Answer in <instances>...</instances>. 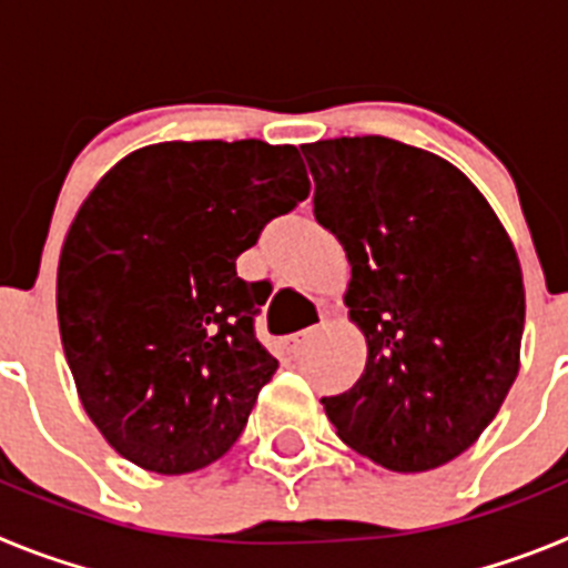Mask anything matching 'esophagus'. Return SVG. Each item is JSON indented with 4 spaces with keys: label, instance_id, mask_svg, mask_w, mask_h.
I'll use <instances>...</instances> for the list:
<instances>
[{
    "label": "esophagus",
    "instance_id": "obj_1",
    "mask_svg": "<svg viewBox=\"0 0 568 568\" xmlns=\"http://www.w3.org/2000/svg\"><path fill=\"white\" fill-rule=\"evenodd\" d=\"M310 335H313V329H304V333L287 335V338H284V349H287L290 355H298V353H301V346L307 344Z\"/></svg>",
    "mask_w": 568,
    "mask_h": 568
}]
</instances>
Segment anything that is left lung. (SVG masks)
I'll return each instance as SVG.
<instances>
[{"mask_svg":"<svg viewBox=\"0 0 568 568\" xmlns=\"http://www.w3.org/2000/svg\"><path fill=\"white\" fill-rule=\"evenodd\" d=\"M315 219L353 267L344 304L366 338L346 393L321 398L335 433L393 471L449 464L518 378L526 293L480 190L440 155L384 135L301 148Z\"/></svg>","mask_w":568,"mask_h":568,"instance_id":"obj_1","label":"left lung"}]
</instances>
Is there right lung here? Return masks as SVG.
<instances>
[{
  "label": "right lung",
  "instance_id": "1",
  "mask_svg": "<svg viewBox=\"0 0 568 568\" xmlns=\"http://www.w3.org/2000/svg\"><path fill=\"white\" fill-rule=\"evenodd\" d=\"M310 195L293 144L162 142L102 175L59 255L57 313L84 413L159 475L222 458L278 361L255 338L267 281L235 258Z\"/></svg>",
  "mask_w": 568,
  "mask_h": 568
}]
</instances>
